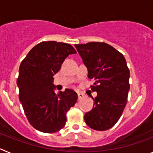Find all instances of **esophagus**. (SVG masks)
I'll return each mask as SVG.
<instances>
[{
    "label": "esophagus",
    "instance_id": "1",
    "mask_svg": "<svg viewBox=\"0 0 153 153\" xmlns=\"http://www.w3.org/2000/svg\"><path fill=\"white\" fill-rule=\"evenodd\" d=\"M77 95H78V99H79V100H80V99H82L83 97H84V94L82 93H79V92H78L77 93Z\"/></svg>",
    "mask_w": 153,
    "mask_h": 153
}]
</instances>
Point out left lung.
Returning <instances> with one entry per match:
<instances>
[{
  "label": "left lung",
  "mask_w": 153,
  "mask_h": 153,
  "mask_svg": "<svg viewBox=\"0 0 153 153\" xmlns=\"http://www.w3.org/2000/svg\"><path fill=\"white\" fill-rule=\"evenodd\" d=\"M88 77L95 80L92 90L97 96L92 99L93 107L84 115L86 125L104 131L117 123L127 102L130 73L125 57L112 46L103 42L76 44Z\"/></svg>",
  "instance_id": "1"
}]
</instances>
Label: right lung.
Segmentation results:
<instances>
[{"mask_svg":"<svg viewBox=\"0 0 153 153\" xmlns=\"http://www.w3.org/2000/svg\"><path fill=\"white\" fill-rule=\"evenodd\" d=\"M70 44L41 42L30 50L19 67V99L31 126L43 132H55L66 124L67 112L77 100L71 89L55 93L53 76L65 58L76 53Z\"/></svg>","mask_w":153,"mask_h":153,"instance_id":"obj_1","label":"right lung"}]
</instances>
